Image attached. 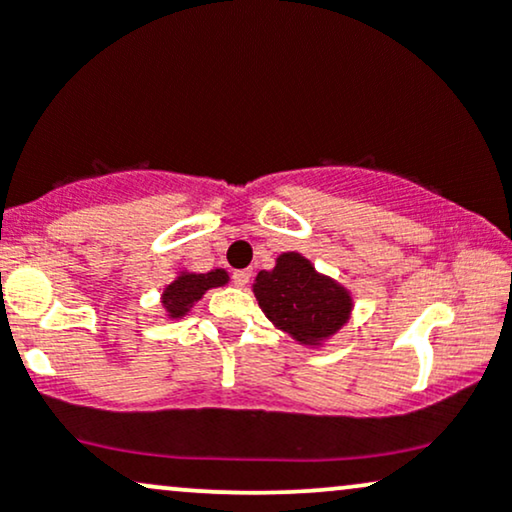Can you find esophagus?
<instances>
[{
	"label": "esophagus",
	"instance_id": "obj_1",
	"mask_svg": "<svg viewBox=\"0 0 512 512\" xmlns=\"http://www.w3.org/2000/svg\"><path fill=\"white\" fill-rule=\"evenodd\" d=\"M250 279H252L250 269H238V272H233V284L240 286V289H245V286L250 284Z\"/></svg>",
	"mask_w": 512,
	"mask_h": 512
}]
</instances>
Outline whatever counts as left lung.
<instances>
[{"label":"left lung","instance_id":"left-lung-1","mask_svg":"<svg viewBox=\"0 0 512 512\" xmlns=\"http://www.w3.org/2000/svg\"><path fill=\"white\" fill-rule=\"evenodd\" d=\"M262 313L276 330L308 349H322L351 320L354 296L332 276L317 272L301 252H281L252 284Z\"/></svg>","mask_w":512,"mask_h":512}]
</instances>
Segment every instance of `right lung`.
I'll return each instance as SVG.
<instances>
[{
	"instance_id": "1",
	"label": "right lung",
	"mask_w": 512,
	"mask_h": 512,
	"mask_svg": "<svg viewBox=\"0 0 512 512\" xmlns=\"http://www.w3.org/2000/svg\"><path fill=\"white\" fill-rule=\"evenodd\" d=\"M228 281H231V276L221 267L204 274L190 272L187 267L178 269L175 279L161 291V308L166 313V320H182L185 315H190V310L202 301L204 293L226 286Z\"/></svg>"
}]
</instances>
